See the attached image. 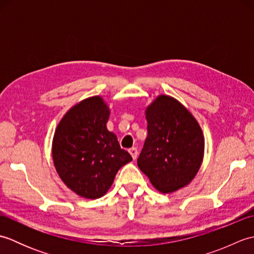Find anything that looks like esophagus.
Masks as SVG:
<instances>
[{
    "label": "esophagus",
    "mask_w": 254,
    "mask_h": 254,
    "mask_svg": "<svg viewBox=\"0 0 254 254\" xmlns=\"http://www.w3.org/2000/svg\"><path fill=\"white\" fill-rule=\"evenodd\" d=\"M128 153L131 154V156H132V158L135 160L136 158H137V149L136 148H131V149H128Z\"/></svg>",
    "instance_id": "obj_1"
}]
</instances>
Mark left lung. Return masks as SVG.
Returning <instances> with one entry per match:
<instances>
[{"instance_id":"left-lung-1","label":"left lung","mask_w":254,"mask_h":254,"mask_svg":"<svg viewBox=\"0 0 254 254\" xmlns=\"http://www.w3.org/2000/svg\"><path fill=\"white\" fill-rule=\"evenodd\" d=\"M145 116L147 137L137 166L159 192H175L188 186L202 165V128L181 102L167 95L158 96Z\"/></svg>"}]
</instances>
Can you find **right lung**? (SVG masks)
Segmentation results:
<instances>
[{"label": "right lung", "mask_w": 254, "mask_h": 254, "mask_svg": "<svg viewBox=\"0 0 254 254\" xmlns=\"http://www.w3.org/2000/svg\"><path fill=\"white\" fill-rule=\"evenodd\" d=\"M109 107L100 96L75 105L62 118L52 142V157L65 186L85 198H99L112 186L118 170L132 160L120 147L107 122Z\"/></svg>", "instance_id": "1"}]
</instances>
